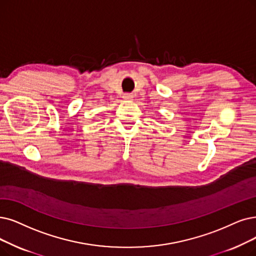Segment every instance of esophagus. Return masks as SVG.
<instances>
[{"label": "esophagus", "mask_w": 256, "mask_h": 256, "mask_svg": "<svg viewBox=\"0 0 256 256\" xmlns=\"http://www.w3.org/2000/svg\"><path fill=\"white\" fill-rule=\"evenodd\" d=\"M122 98H124V100H131L132 98H134V96L130 94H125L124 96H122Z\"/></svg>", "instance_id": "1"}]
</instances>
